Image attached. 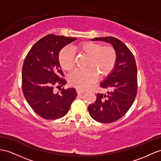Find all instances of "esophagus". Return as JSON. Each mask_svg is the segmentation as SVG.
Masks as SVG:
<instances>
[{
  "instance_id": "esophagus-1",
  "label": "esophagus",
  "mask_w": 161,
  "mask_h": 161,
  "mask_svg": "<svg viewBox=\"0 0 161 161\" xmlns=\"http://www.w3.org/2000/svg\"><path fill=\"white\" fill-rule=\"evenodd\" d=\"M76 92H77L78 94H80V93H82L85 92V90H84V89H79V88H76Z\"/></svg>"
}]
</instances>
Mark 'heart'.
<instances>
[{
  "label": "heart",
  "mask_w": 161,
  "mask_h": 161,
  "mask_svg": "<svg viewBox=\"0 0 161 161\" xmlns=\"http://www.w3.org/2000/svg\"><path fill=\"white\" fill-rule=\"evenodd\" d=\"M78 53L87 57L86 69H76L69 74V84L79 89H87L95 83L97 74L104 77L114 69L117 62V53L111 46H103L92 42L80 43L74 48ZM58 62L65 71H70L74 66L75 60L69 48H63L58 54Z\"/></svg>",
  "instance_id": "b5f03b06"
}]
</instances>
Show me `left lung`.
I'll return each instance as SVG.
<instances>
[{"label":"left lung","instance_id":"8db88e82","mask_svg":"<svg viewBox=\"0 0 161 161\" xmlns=\"http://www.w3.org/2000/svg\"><path fill=\"white\" fill-rule=\"evenodd\" d=\"M91 40L111 44L117 53L114 69L100 83L101 87L110 92L107 94L97 93L95 103L88 107L89 114L93 119L100 123L113 122L126 114L136 96L135 58L128 47L115 37H96Z\"/></svg>","mask_w":161,"mask_h":161}]
</instances>
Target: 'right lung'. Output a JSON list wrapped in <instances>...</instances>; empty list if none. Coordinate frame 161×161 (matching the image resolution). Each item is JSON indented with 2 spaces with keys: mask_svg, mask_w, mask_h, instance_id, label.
Returning <instances> with one entry per match:
<instances>
[{
  "mask_svg": "<svg viewBox=\"0 0 161 161\" xmlns=\"http://www.w3.org/2000/svg\"><path fill=\"white\" fill-rule=\"evenodd\" d=\"M75 37L48 35L31 48L22 66V87L25 99L38 115L46 119L61 118L67 114L77 96L76 89L63 88L54 93V87L67 82L58 62V54Z\"/></svg>",
  "mask_w": 161,
  "mask_h": 161,
  "instance_id": "right-lung-1",
  "label": "right lung"
}]
</instances>
